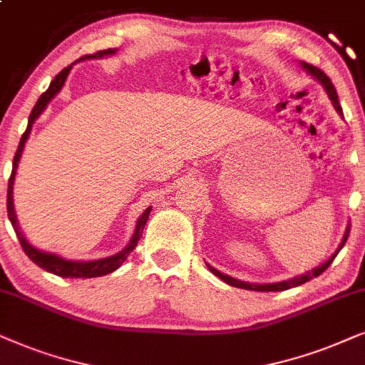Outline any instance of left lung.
Returning <instances> with one entry per match:
<instances>
[{"mask_svg":"<svg viewBox=\"0 0 365 365\" xmlns=\"http://www.w3.org/2000/svg\"><path fill=\"white\" fill-rule=\"evenodd\" d=\"M300 65H302L304 70H307L310 75H312L314 78H317L320 83L324 85V88H325V91H327L330 101H332L334 108L337 110V113L342 115V106H341V103H339L337 91H335L332 81H330V78L325 75L322 70H319L317 66L309 65V63H305V61L300 63ZM349 232H351V227H349L347 230H346V235H344L342 244L339 245V249L335 250V254L330 257V259L325 262V264H322L320 267H315L312 272H307V274L294 277V279H289V280H284V282H275V284H250V282H242L239 279H233V277H230V275L222 274V272H218L217 269H213V267L208 265V264H207V267H208V270H210L213 275H217L218 279H222L223 282H225V284L232 285V287H239V289H245V290H257V292H280V290H287V289L297 287V285H302V284H305V282H309L310 279H314V277H319L320 274H322V272L327 270L329 265L332 264L334 259H335V257H337L339 252H341L342 247L346 245V242L349 239Z\"/></svg>","mask_w":365,"mask_h":365,"instance_id":"1","label":"left lung"}]
</instances>
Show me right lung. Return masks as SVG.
Returning a JSON list of instances; mask_svg holds the SVG:
<instances>
[{"label": "right lung", "mask_w": 365, "mask_h": 365, "mask_svg": "<svg viewBox=\"0 0 365 365\" xmlns=\"http://www.w3.org/2000/svg\"><path fill=\"white\" fill-rule=\"evenodd\" d=\"M115 51H116L115 48H113V50H111V48H108V50L96 51L95 55H86L83 58H80V60H88V58L110 56V55H113ZM73 65H75V63H71L70 66H66L65 70H61L60 73H58V75L55 76V80H53L51 83H50V86H48V90L40 96V98H38L36 105L33 106L30 118H28L26 132L23 133L21 140H19L18 150H16V153H14V158H13L11 177H9V182H8L6 208H8V218H9V222H11V225L14 228V233H16L19 244H21V249L24 250V254L30 257V260L35 262L38 267H41V269H45L46 272H50V274H55L58 277H71V279H93V277H101V275H106V274H111V272H115L126 260V257L132 254L133 249L138 244V240L142 239L143 228H145V225H147V220H148L150 212H152V207H148L147 210L142 213V217L138 218L137 228H135V233H133L132 240H130V244L126 245L123 250L118 252V254L111 255V257H106V259L91 260V262L65 260V259H63V257L56 255V254H50V252H41V250L35 249V247L28 244L26 239H24V237H23L21 230H19V225H18V222H16V215H14V208H13L14 175H16L18 162H19V158H21L24 143H26V140H28V137H30V133H31V126H33V123H35V120L38 118V116L43 113V110L46 108V105L50 103V101L56 96L58 91L63 88V85H65V81H66L68 73H70Z\"/></svg>", "instance_id": "1"}]
</instances>
